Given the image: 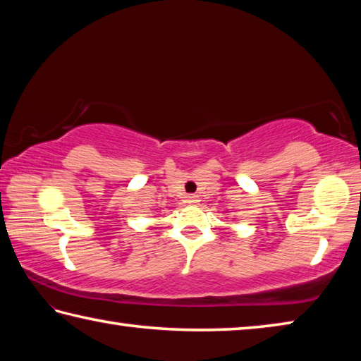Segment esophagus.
<instances>
[{
  "label": "esophagus",
  "mask_w": 361,
  "mask_h": 361,
  "mask_svg": "<svg viewBox=\"0 0 361 361\" xmlns=\"http://www.w3.org/2000/svg\"><path fill=\"white\" fill-rule=\"evenodd\" d=\"M185 203H187V204H192V206H195V204H198V203H200V198L197 197V195H188V197L185 198Z\"/></svg>",
  "instance_id": "1"
}]
</instances>
